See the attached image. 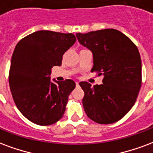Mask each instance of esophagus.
<instances>
[{
    "mask_svg": "<svg viewBox=\"0 0 153 153\" xmlns=\"http://www.w3.org/2000/svg\"><path fill=\"white\" fill-rule=\"evenodd\" d=\"M76 86H77V87L79 86V82H76Z\"/></svg>",
    "mask_w": 153,
    "mask_h": 153,
    "instance_id": "1",
    "label": "esophagus"
}]
</instances>
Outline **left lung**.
Here are the masks:
<instances>
[{
    "label": "left lung",
    "instance_id": "1",
    "mask_svg": "<svg viewBox=\"0 0 153 153\" xmlns=\"http://www.w3.org/2000/svg\"><path fill=\"white\" fill-rule=\"evenodd\" d=\"M93 55L91 72L104 75L100 85L80 82L82 105L88 117L100 124L122 119L135 103L142 83L140 52L128 37L115 29L76 34Z\"/></svg>",
    "mask_w": 153,
    "mask_h": 153
}]
</instances>
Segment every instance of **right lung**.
Masks as SVG:
<instances>
[{
    "label": "right lung",
    "instance_id": "1",
    "mask_svg": "<svg viewBox=\"0 0 153 153\" xmlns=\"http://www.w3.org/2000/svg\"><path fill=\"white\" fill-rule=\"evenodd\" d=\"M75 41L72 33L38 30L17 44L9 83L17 108L31 123L48 126L63 117L75 82L72 79L51 82V70L62 65L63 54Z\"/></svg>",
    "mask_w": 153,
    "mask_h": 153
}]
</instances>
